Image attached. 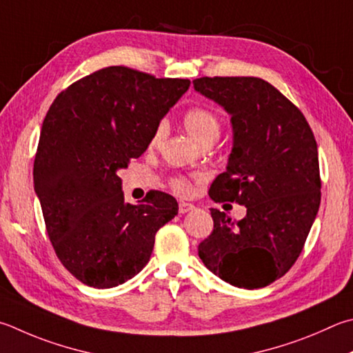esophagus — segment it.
Here are the masks:
<instances>
[{
    "mask_svg": "<svg viewBox=\"0 0 353 353\" xmlns=\"http://www.w3.org/2000/svg\"><path fill=\"white\" fill-rule=\"evenodd\" d=\"M193 208H194V205H191L188 202H181V203H179V213H181V214L188 213V211H191Z\"/></svg>",
    "mask_w": 353,
    "mask_h": 353,
    "instance_id": "obj_1",
    "label": "esophagus"
}]
</instances>
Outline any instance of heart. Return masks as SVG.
Wrapping results in <instances>:
<instances>
[{"label": "heart", "mask_w": 353, "mask_h": 353, "mask_svg": "<svg viewBox=\"0 0 353 353\" xmlns=\"http://www.w3.org/2000/svg\"><path fill=\"white\" fill-rule=\"evenodd\" d=\"M183 126L187 132L193 137L199 145H203L207 142L214 143L221 136L222 123L217 115L207 110V108H193V110H188L183 114ZM166 134V123L165 121H160L157 125L154 134L151 137V146H156L157 143L162 142V139ZM172 188H174L176 193L179 194H188L191 190V185L188 181H185L182 177L172 179Z\"/></svg>", "instance_id": "b5f03b06"}]
</instances>
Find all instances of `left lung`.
<instances>
[{"label":"left lung","mask_w":353,"mask_h":353,"mask_svg":"<svg viewBox=\"0 0 353 353\" xmlns=\"http://www.w3.org/2000/svg\"><path fill=\"white\" fill-rule=\"evenodd\" d=\"M193 85L232 117V152L210 197L247 208L241 221L210 210L214 228L199 258L234 287H265L290 270L316 217V140L303 112L258 77H202Z\"/></svg>","instance_id":"8db88e82"}]
</instances>
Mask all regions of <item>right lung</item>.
Segmentation results:
<instances>
[{"label":"right lung","mask_w":353,"mask_h":353,"mask_svg":"<svg viewBox=\"0 0 353 353\" xmlns=\"http://www.w3.org/2000/svg\"><path fill=\"white\" fill-rule=\"evenodd\" d=\"M190 83L110 66L75 81L50 105L34 188L57 256L83 284L111 288L136 276L159 228L177 214L176 199L162 191L126 203L117 172L143 154Z\"/></svg>","instance_id":"add662e5"}]
</instances>
